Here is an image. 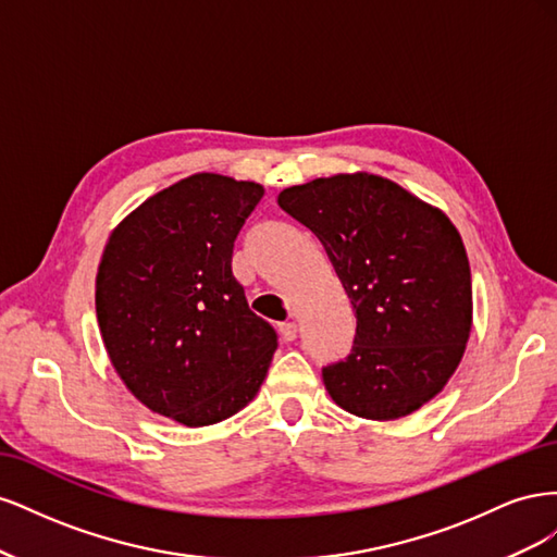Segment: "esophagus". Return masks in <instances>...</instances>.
<instances>
[{
	"label": "esophagus",
	"instance_id": "34e87169",
	"mask_svg": "<svg viewBox=\"0 0 557 557\" xmlns=\"http://www.w3.org/2000/svg\"><path fill=\"white\" fill-rule=\"evenodd\" d=\"M278 332L283 336V342H295L297 339V325L293 323V320H288V323H278Z\"/></svg>",
	"mask_w": 557,
	"mask_h": 557
}]
</instances>
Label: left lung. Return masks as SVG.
I'll use <instances>...</instances> for the list:
<instances>
[{
  "mask_svg": "<svg viewBox=\"0 0 557 557\" xmlns=\"http://www.w3.org/2000/svg\"><path fill=\"white\" fill-rule=\"evenodd\" d=\"M278 207L320 239L356 309L350 352L323 367L332 399L372 420L423 407L460 364L471 330V274L458 230L374 174L293 185Z\"/></svg>",
  "mask_w": 557,
  "mask_h": 557,
  "instance_id": "left-lung-1",
  "label": "left lung"
}]
</instances>
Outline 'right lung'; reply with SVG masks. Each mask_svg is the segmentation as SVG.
<instances>
[{
  "label": "right lung",
  "instance_id": "obj_1",
  "mask_svg": "<svg viewBox=\"0 0 557 557\" xmlns=\"http://www.w3.org/2000/svg\"><path fill=\"white\" fill-rule=\"evenodd\" d=\"M262 195L250 181L183 178L113 230L99 264L97 320L117 376L188 428L244 409L278 346L232 274L234 242Z\"/></svg>",
  "mask_w": 557,
  "mask_h": 557
}]
</instances>
